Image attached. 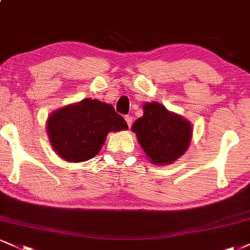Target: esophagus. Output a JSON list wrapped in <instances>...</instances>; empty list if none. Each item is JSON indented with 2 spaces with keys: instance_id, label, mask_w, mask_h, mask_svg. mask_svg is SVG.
Returning <instances> with one entry per match:
<instances>
[{
  "instance_id": "34e87169",
  "label": "esophagus",
  "mask_w": 250,
  "mask_h": 250,
  "mask_svg": "<svg viewBox=\"0 0 250 250\" xmlns=\"http://www.w3.org/2000/svg\"><path fill=\"white\" fill-rule=\"evenodd\" d=\"M125 122H127L128 127L130 128V127H131V125H133V117H131V116H129V115H127V116L125 117Z\"/></svg>"
}]
</instances>
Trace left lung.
<instances>
[{"instance_id": "left-lung-1", "label": "left lung", "mask_w": 250, "mask_h": 250, "mask_svg": "<svg viewBox=\"0 0 250 250\" xmlns=\"http://www.w3.org/2000/svg\"><path fill=\"white\" fill-rule=\"evenodd\" d=\"M131 130L149 161L159 167L172 164L184 155L193 134L188 120L155 101L143 104V116L134 122Z\"/></svg>"}]
</instances>
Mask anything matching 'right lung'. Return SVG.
I'll list each match as a JSON object with an SVG mask.
<instances>
[{
  "label": "right lung",
  "instance_id": "1",
  "mask_svg": "<svg viewBox=\"0 0 250 250\" xmlns=\"http://www.w3.org/2000/svg\"><path fill=\"white\" fill-rule=\"evenodd\" d=\"M127 129V122L112 104L91 98L59 108L46 121L51 146L68 163L93 158L101 150L108 133Z\"/></svg>",
  "mask_w": 250,
  "mask_h": 250
}]
</instances>
